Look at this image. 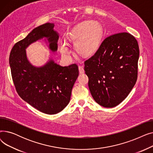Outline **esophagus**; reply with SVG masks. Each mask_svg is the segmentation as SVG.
I'll use <instances>...</instances> for the list:
<instances>
[{
  "instance_id": "1",
  "label": "esophagus",
  "mask_w": 153,
  "mask_h": 153,
  "mask_svg": "<svg viewBox=\"0 0 153 153\" xmlns=\"http://www.w3.org/2000/svg\"><path fill=\"white\" fill-rule=\"evenodd\" d=\"M79 73H80V74H83L84 72V70L83 66H79Z\"/></svg>"
}]
</instances>
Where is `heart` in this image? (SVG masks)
Segmentation results:
<instances>
[{
	"instance_id": "obj_1",
	"label": "heart",
	"mask_w": 153,
	"mask_h": 153,
	"mask_svg": "<svg viewBox=\"0 0 153 153\" xmlns=\"http://www.w3.org/2000/svg\"><path fill=\"white\" fill-rule=\"evenodd\" d=\"M102 37V28L97 22L87 21L83 22L77 28L70 34L69 39L75 43L76 50L82 54L89 55L97 49ZM60 52L67 55L70 50L65 43L59 46Z\"/></svg>"
}]
</instances>
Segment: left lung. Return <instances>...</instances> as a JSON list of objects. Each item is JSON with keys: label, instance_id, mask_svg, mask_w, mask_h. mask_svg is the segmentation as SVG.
<instances>
[{"label": "left lung", "instance_id": "8db88e82", "mask_svg": "<svg viewBox=\"0 0 153 153\" xmlns=\"http://www.w3.org/2000/svg\"><path fill=\"white\" fill-rule=\"evenodd\" d=\"M139 55L137 40L126 32L103 39L95 54L84 61L88 85L96 102L111 108L126 99L137 80Z\"/></svg>", "mask_w": 153, "mask_h": 153}]
</instances>
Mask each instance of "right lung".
<instances>
[{
	"label": "right lung",
	"instance_id": "obj_1",
	"mask_svg": "<svg viewBox=\"0 0 153 153\" xmlns=\"http://www.w3.org/2000/svg\"><path fill=\"white\" fill-rule=\"evenodd\" d=\"M54 27V23H46L34 28L15 44L9 56L13 82L20 97L38 110L49 115L58 114L68 105L79 76L76 64L62 67L50 59L38 68L28 61L26 48L43 38H47L52 51H57L59 36Z\"/></svg>",
	"mask_w": 153,
	"mask_h": 153
}]
</instances>
